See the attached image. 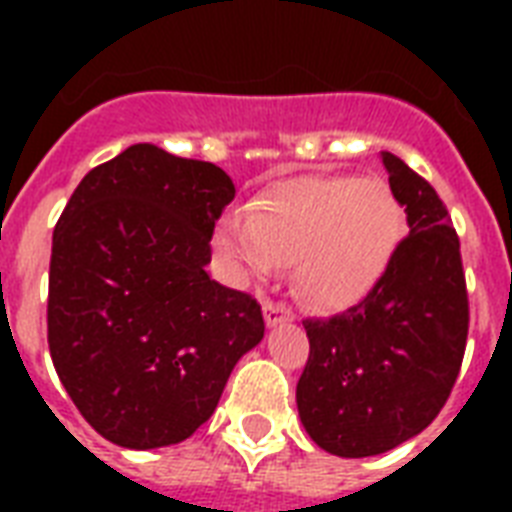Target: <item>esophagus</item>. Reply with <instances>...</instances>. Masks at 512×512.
<instances>
[{
	"label": "esophagus",
	"mask_w": 512,
	"mask_h": 512,
	"mask_svg": "<svg viewBox=\"0 0 512 512\" xmlns=\"http://www.w3.org/2000/svg\"><path fill=\"white\" fill-rule=\"evenodd\" d=\"M263 316H265V324H268V327H279V324H287V321H292V311H289L284 303H265Z\"/></svg>",
	"instance_id": "34e87169"
}]
</instances>
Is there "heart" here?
<instances>
[{"mask_svg": "<svg viewBox=\"0 0 512 512\" xmlns=\"http://www.w3.org/2000/svg\"><path fill=\"white\" fill-rule=\"evenodd\" d=\"M404 212L377 177H300L273 188L252 212L225 217L217 244L236 271L265 279L295 263V289L316 311L361 303L393 263Z\"/></svg>", "mask_w": 512, "mask_h": 512, "instance_id": "heart-1", "label": "heart"}]
</instances>
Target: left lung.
<instances>
[{
  "label": "left lung",
  "instance_id": "obj_1",
  "mask_svg": "<svg viewBox=\"0 0 512 512\" xmlns=\"http://www.w3.org/2000/svg\"><path fill=\"white\" fill-rule=\"evenodd\" d=\"M409 236L358 305L305 319L311 353L297 382L308 436L337 457L396 449L436 420L468 342L460 236L436 188L398 156L382 154Z\"/></svg>",
  "mask_w": 512,
  "mask_h": 512
}]
</instances>
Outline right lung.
<instances>
[{
	"mask_svg": "<svg viewBox=\"0 0 512 512\" xmlns=\"http://www.w3.org/2000/svg\"><path fill=\"white\" fill-rule=\"evenodd\" d=\"M233 196L215 164L138 143L84 175L52 231V364L111 444L193 436L236 361L263 340L255 297L204 271Z\"/></svg>",
	"mask_w": 512,
	"mask_h": 512,
	"instance_id": "obj_1",
	"label": "right lung"
}]
</instances>
